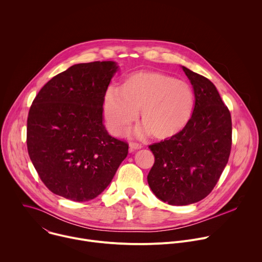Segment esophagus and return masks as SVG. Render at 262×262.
I'll return each instance as SVG.
<instances>
[{"instance_id":"esophagus-1","label":"esophagus","mask_w":262,"mask_h":262,"mask_svg":"<svg viewBox=\"0 0 262 262\" xmlns=\"http://www.w3.org/2000/svg\"><path fill=\"white\" fill-rule=\"evenodd\" d=\"M142 145L139 143H135V142H130L129 143V151L133 152L135 150H138V149H141Z\"/></svg>"}]
</instances>
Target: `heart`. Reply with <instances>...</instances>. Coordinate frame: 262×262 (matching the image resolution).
<instances>
[{
	"instance_id": "b5f03b06",
	"label": "heart",
	"mask_w": 262,
	"mask_h": 262,
	"mask_svg": "<svg viewBox=\"0 0 262 262\" xmlns=\"http://www.w3.org/2000/svg\"><path fill=\"white\" fill-rule=\"evenodd\" d=\"M192 87L156 71H139L125 79L121 90L110 87L104 94V115L111 132L123 134L137 119L143 123L135 129L139 138L150 134L168 139L178 134L190 120L194 108Z\"/></svg>"
}]
</instances>
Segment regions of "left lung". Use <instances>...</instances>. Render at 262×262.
I'll return each instance as SVG.
<instances>
[{"label": "left lung", "mask_w": 262, "mask_h": 262, "mask_svg": "<svg viewBox=\"0 0 262 262\" xmlns=\"http://www.w3.org/2000/svg\"><path fill=\"white\" fill-rule=\"evenodd\" d=\"M194 94L193 114L178 134L149 146L155 164L147 181L154 194L170 205L204 199L225 169L231 150L232 123L215 86L182 66Z\"/></svg>", "instance_id": "left-lung-1"}]
</instances>
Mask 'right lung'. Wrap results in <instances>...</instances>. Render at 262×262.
<instances>
[{
	"label": "right lung",
	"instance_id": "right-lung-1",
	"mask_svg": "<svg viewBox=\"0 0 262 262\" xmlns=\"http://www.w3.org/2000/svg\"><path fill=\"white\" fill-rule=\"evenodd\" d=\"M113 61L81 63L49 81L29 111L27 146L47 188L85 202L101 194L128 154L111 137L102 111L107 86L118 70Z\"/></svg>",
	"mask_w": 262,
	"mask_h": 262
}]
</instances>
